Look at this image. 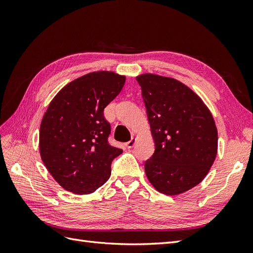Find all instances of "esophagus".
Wrapping results in <instances>:
<instances>
[{
  "mask_svg": "<svg viewBox=\"0 0 253 253\" xmlns=\"http://www.w3.org/2000/svg\"><path fill=\"white\" fill-rule=\"evenodd\" d=\"M135 143H136V138H134V137H132V139L126 143V147L128 148V149H131V148L134 147Z\"/></svg>",
  "mask_w": 253,
  "mask_h": 253,
  "instance_id": "34e87169",
  "label": "esophagus"
}]
</instances>
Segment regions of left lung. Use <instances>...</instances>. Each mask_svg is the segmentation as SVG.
I'll use <instances>...</instances> for the list:
<instances>
[{
	"instance_id": "left-lung-1",
	"label": "left lung",
	"mask_w": 253,
	"mask_h": 253,
	"mask_svg": "<svg viewBox=\"0 0 253 253\" xmlns=\"http://www.w3.org/2000/svg\"><path fill=\"white\" fill-rule=\"evenodd\" d=\"M147 110L155 151L144 163L154 188L176 195L198 185L217 152V129L202 99L173 78L143 74L136 78Z\"/></svg>"
}]
</instances>
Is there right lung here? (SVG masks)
<instances>
[{"instance_id":"right-lung-1","label":"right lung","mask_w":253,"mask_h":253,"mask_svg":"<svg viewBox=\"0 0 253 253\" xmlns=\"http://www.w3.org/2000/svg\"><path fill=\"white\" fill-rule=\"evenodd\" d=\"M126 77L94 72L65 85L49 103L40 126L42 162L59 185L76 194L94 192L110 178L122 150L109 143L103 111L120 93Z\"/></svg>"}]
</instances>
